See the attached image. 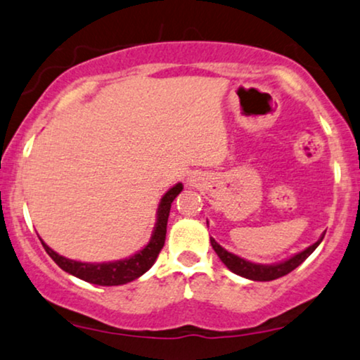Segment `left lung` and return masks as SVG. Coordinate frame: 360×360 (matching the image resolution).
<instances>
[{
	"label": "left lung",
	"mask_w": 360,
	"mask_h": 360,
	"mask_svg": "<svg viewBox=\"0 0 360 360\" xmlns=\"http://www.w3.org/2000/svg\"><path fill=\"white\" fill-rule=\"evenodd\" d=\"M326 235V231H324ZM324 235L317 240L314 245H311L309 248H306L304 251H301V253L294 255L292 258H289L286 261H281V263H274V264H259V263H251V261H246L240 258V256L230 253V251H226L223 246L218 245L217 241L213 240V238H210V243H212L214 253L220 256V259L225 263V266L230 271H233L238 276H243V278H248V279H253V281H273V279H278L281 276H286L288 273H291L292 269H296L297 266H300L302 261H304L307 256H309L312 251H314L317 246H319V243L323 241Z\"/></svg>",
	"instance_id": "1"
}]
</instances>
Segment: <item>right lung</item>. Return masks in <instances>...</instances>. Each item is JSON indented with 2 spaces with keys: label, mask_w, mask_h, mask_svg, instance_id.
<instances>
[{
  "label": "right lung",
  "mask_w": 360,
  "mask_h": 360,
  "mask_svg": "<svg viewBox=\"0 0 360 360\" xmlns=\"http://www.w3.org/2000/svg\"><path fill=\"white\" fill-rule=\"evenodd\" d=\"M181 190H184V185L176 184L163 195L160 205L157 208V223L152 231L150 241L147 243L146 248H142L139 253L130 256V258L109 261V263H82V261L64 258V256L56 253L54 250H51L43 240H41V243H43L46 253L54 259V263L60 269L82 279V281L97 284V286H119V284H127L142 276L143 273H147L152 268V264L155 263L158 253H160L163 245H165L167 221H169L172 202H174Z\"/></svg>",
  "instance_id": "obj_1"
}]
</instances>
